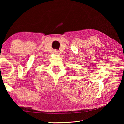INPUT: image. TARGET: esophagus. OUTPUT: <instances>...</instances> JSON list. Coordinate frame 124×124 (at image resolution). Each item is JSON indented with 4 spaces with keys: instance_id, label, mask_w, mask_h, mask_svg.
<instances>
[{
    "instance_id": "34e87169",
    "label": "esophagus",
    "mask_w": 124,
    "mask_h": 124,
    "mask_svg": "<svg viewBox=\"0 0 124 124\" xmlns=\"http://www.w3.org/2000/svg\"><path fill=\"white\" fill-rule=\"evenodd\" d=\"M54 53H55V54H58V51H57V50H55V51H54Z\"/></svg>"
}]
</instances>
